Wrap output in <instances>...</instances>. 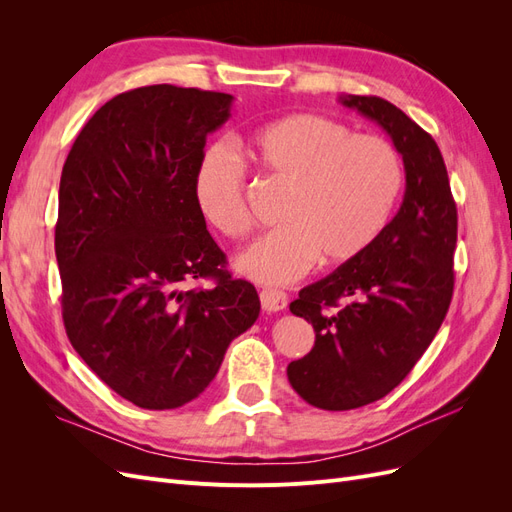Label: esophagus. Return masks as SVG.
<instances>
[{"label": "esophagus", "mask_w": 512, "mask_h": 512, "mask_svg": "<svg viewBox=\"0 0 512 512\" xmlns=\"http://www.w3.org/2000/svg\"><path fill=\"white\" fill-rule=\"evenodd\" d=\"M260 303L265 312H282L288 305V294L275 288H265L260 290Z\"/></svg>", "instance_id": "esophagus-1"}]
</instances>
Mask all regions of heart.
<instances>
[{
    "instance_id": "b5f03b06",
    "label": "heart",
    "mask_w": 512,
    "mask_h": 512,
    "mask_svg": "<svg viewBox=\"0 0 512 512\" xmlns=\"http://www.w3.org/2000/svg\"><path fill=\"white\" fill-rule=\"evenodd\" d=\"M252 156L288 185L282 222L235 258L260 284H290L312 269L339 267L365 254L389 224L404 183L397 149L380 136L352 134L320 115H290L258 130ZM194 200L211 226L243 237L252 226L245 175L226 147H209L194 170Z\"/></svg>"
}]
</instances>
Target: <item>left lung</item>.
Masks as SVG:
<instances>
[{"label": "left lung", "mask_w": 512, "mask_h": 512, "mask_svg": "<svg viewBox=\"0 0 512 512\" xmlns=\"http://www.w3.org/2000/svg\"><path fill=\"white\" fill-rule=\"evenodd\" d=\"M376 121L404 160L406 192L365 254L309 284L290 312L312 322L316 342L288 365L307 404L352 410L389 395L436 337L453 299L457 207L436 141L376 96H339Z\"/></svg>", "instance_id": "left-lung-1"}]
</instances>
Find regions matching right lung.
<instances>
[{"label": "right lung", "mask_w": 512, "mask_h": 512, "mask_svg": "<svg viewBox=\"0 0 512 512\" xmlns=\"http://www.w3.org/2000/svg\"><path fill=\"white\" fill-rule=\"evenodd\" d=\"M232 100L175 85L126 91L85 123L61 170L55 256L66 333L138 408L196 399L260 314L256 288L224 269L194 200V170ZM198 276L214 286L180 290Z\"/></svg>", "instance_id": "add662e5"}]
</instances>
